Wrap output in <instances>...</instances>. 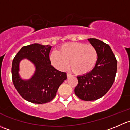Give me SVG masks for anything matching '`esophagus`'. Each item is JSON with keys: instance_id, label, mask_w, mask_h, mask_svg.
<instances>
[{"instance_id": "esophagus-1", "label": "esophagus", "mask_w": 130, "mask_h": 130, "mask_svg": "<svg viewBox=\"0 0 130 130\" xmlns=\"http://www.w3.org/2000/svg\"><path fill=\"white\" fill-rule=\"evenodd\" d=\"M73 76V75L72 74H69V73H67V77H71V76Z\"/></svg>"}]
</instances>
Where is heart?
Instances as JSON below:
<instances>
[{
  "label": "heart",
  "mask_w": 130,
  "mask_h": 130,
  "mask_svg": "<svg viewBox=\"0 0 130 130\" xmlns=\"http://www.w3.org/2000/svg\"><path fill=\"white\" fill-rule=\"evenodd\" d=\"M50 60L59 70L66 69L69 62L71 69L75 74L83 75L94 69L98 61V53L91 44L69 43L62 45L59 52H52Z\"/></svg>",
  "instance_id": "heart-1"
}]
</instances>
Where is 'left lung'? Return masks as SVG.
Segmentation results:
<instances>
[{
	"label": "left lung",
	"mask_w": 130,
	"mask_h": 130,
	"mask_svg": "<svg viewBox=\"0 0 130 130\" xmlns=\"http://www.w3.org/2000/svg\"><path fill=\"white\" fill-rule=\"evenodd\" d=\"M96 48L98 61L89 73L77 76L78 84L74 89L76 96L85 101H94L103 97L114 83L117 61L108 44L94 38L88 39Z\"/></svg>",
	"instance_id": "8db88e82"
}]
</instances>
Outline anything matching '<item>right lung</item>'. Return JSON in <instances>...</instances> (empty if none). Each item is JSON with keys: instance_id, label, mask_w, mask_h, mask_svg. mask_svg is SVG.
Instances as JSON below:
<instances>
[{"instance_id": "add662e5", "label": "right lung", "mask_w": 130, "mask_h": 130, "mask_svg": "<svg viewBox=\"0 0 130 130\" xmlns=\"http://www.w3.org/2000/svg\"><path fill=\"white\" fill-rule=\"evenodd\" d=\"M52 47L33 44L22 47L12 61V78L19 94L29 102L43 104L49 102L56 96L60 85L67 79L66 73L55 69L49 59ZM27 58L35 66V73L28 80L20 77V62Z\"/></svg>"}]
</instances>
